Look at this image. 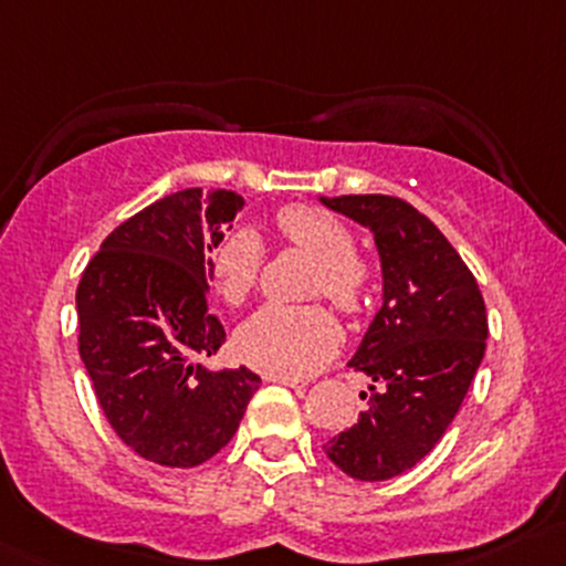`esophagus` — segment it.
<instances>
[{"instance_id":"esophagus-1","label":"esophagus","mask_w":566,"mask_h":566,"mask_svg":"<svg viewBox=\"0 0 566 566\" xmlns=\"http://www.w3.org/2000/svg\"><path fill=\"white\" fill-rule=\"evenodd\" d=\"M265 380H271V384H282L287 386V389H306L310 386V380L306 378H287V375H265Z\"/></svg>"}]
</instances>
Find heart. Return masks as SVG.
Masks as SVG:
<instances>
[{
    "instance_id": "heart-1",
    "label": "heart",
    "mask_w": 566,
    "mask_h": 566,
    "mask_svg": "<svg viewBox=\"0 0 566 566\" xmlns=\"http://www.w3.org/2000/svg\"><path fill=\"white\" fill-rule=\"evenodd\" d=\"M284 241L319 260L315 293L328 295L342 310H356L367 290V268L356 260V235L336 216L319 208H284L276 216ZM262 241L249 227L224 232L210 249V279L227 304H243L262 268ZM342 331L323 306L271 304L243 323L241 356L268 375L304 378L336 353Z\"/></svg>"
}]
</instances>
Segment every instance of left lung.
<instances>
[{
  "instance_id": "8db88e82",
  "label": "left lung",
  "mask_w": 566,
  "mask_h": 566,
  "mask_svg": "<svg viewBox=\"0 0 566 566\" xmlns=\"http://www.w3.org/2000/svg\"><path fill=\"white\" fill-rule=\"evenodd\" d=\"M375 235L384 304L347 367L369 378V408L325 443L339 471L384 482L436 449L484 358L488 312L479 284L443 232L386 193L319 197Z\"/></svg>"
}]
</instances>
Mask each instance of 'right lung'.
<instances>
[{
    "mask_svg": "<svg viewBox=\"0 0 566 566\" xmlns=\"http://www.w3.org/2000/svg\"><path fill=\"white\" fill-rule=\"evenodd\" d=\"M235 191L186 188L117 227L76 290L78 353L119 441L167 468L230 443L260 378L210 369L224 325L208 312L210 249L243 210Z\"/></svg>",
    "mask_w": 566,
    "mask_h": 566,
    "instance_id": "right-lung-1",
    "label": "right lung"
}]
</instances>
